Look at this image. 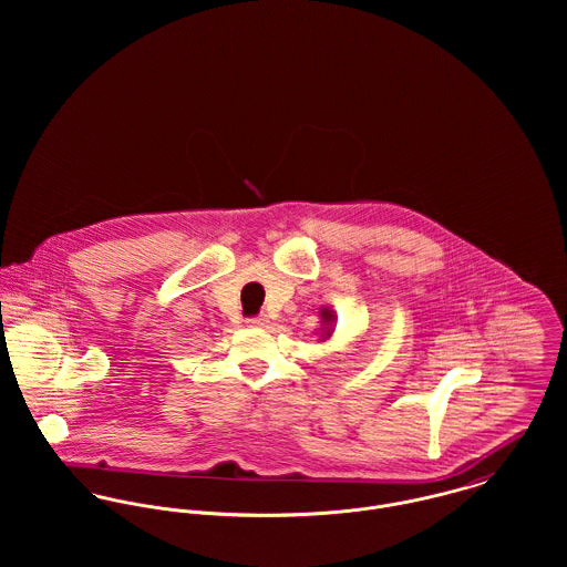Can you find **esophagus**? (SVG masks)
Segmentation results:
<instances>
[{"label": "esophagus", "mask_w": 567, "mask_h": 567, "mask_svg": "<svg viewBox=\"0 0 567 567\" xmlns=\"http://www.w3.org/2000/svg\"><path fill=\"white\" fill-rule=\"evenodd\" d=\"M246 323L250 324V327H264V324L268 323V319L264 315H257V317L246 319Z\"/></svg>", "instance_id": "esophagus-1"}]
</instances>
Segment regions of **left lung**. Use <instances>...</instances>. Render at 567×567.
Segmentation results:
<instances>
[{
    "label": "left lung",
    "mask_w": 567,
    "mask_h": 567,
    "mask_svg": "<svg viewBox=\"0 0 567 567\" xmlns=\"http://www.w3.org/2000/svg\"><path fill=\"white\" fill-rule=\"evenodd\" d=\"M327 336H329V331H327Z\"/></svg>",
    "instance_id": "1"
}]
</instances>
